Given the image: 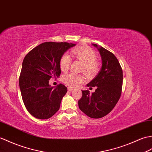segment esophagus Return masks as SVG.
Masks as SVG:
<instances>
[{
	"label": "esophagus",
	"instance_id": "1",
	"mask_svg": "<svg viewBox=\"0 0 152 152\" xmlns=\"http://www.w3.org/2000/svg\"><path fill=\"white\" fill-rule=\"evenodd\" d=\"M73 90H74L73 88H72V87H68V91H72Z\"/></svg>",
	"mask_w": 152,
	"mask_h": 152
}]
</instances>
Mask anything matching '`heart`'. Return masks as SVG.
<instances>
[{
	"mask_svg": "<svg viewBox=\"0 0 152 152\" xmlns=\"http://www.w3.org/2000/svg\"><path fill=\"white\" fill-rule=\"evenodd\" d=\"M72 54L77 59L83 63V70L87 76H93L97 72L99 65L96 61V55L92 49L88 47L77 48L74 49ZM71 57L67 53H65L61 56L59 65L62 71H67L71 64ZM83 76L73 72L66 74L63 77L64 83L72 87H77L83 82Z\"/></svg>",
	"mask_w": 152,
	"mask_h": 152,
	"instance_id": "b5f03b06",
	"label": "heart"
}]
</instances>
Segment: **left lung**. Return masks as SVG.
<instances>
[{"label":"left lung","instance_id":"obj_1","mask_svg":"<svg viewBox=\"0 0 152 152\" xmlns=\"http://www.w3.org/2000/svg\"><path fill=\"white\" fill-rule=\"evenodd\" d=\"M102 58V67L94 78L87 84L92 89L96 87L92 94L88 90L82 91V97L78 101L80 110L93 118H100L109 113L121 97L123 75L121 66L115 56L106 49L96 44Z\"/></svg>","mask_w":152,"mask_h":152}]
</instances>
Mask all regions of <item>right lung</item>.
<instances>
[{"label": "right lung", "instance_id": "1", "mask_svg": "<svg viewBox=\"0 0 152 152\" xmlns=\"http://www.w3.org/2000/svg\"><path fill=\"white\" fill-rule=\"evenodd\" d=\"M75 45L66 42H46L33 48L24 57L19 87L24 104L34 117L48 119L59 110L67 88L61 83L52 87L49 80L59 76L60 59Z\"/></svg>", "mask_w": 152, "mask_h": 152}]
</instances>
